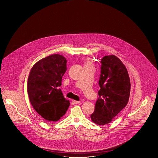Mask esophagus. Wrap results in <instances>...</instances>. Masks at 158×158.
Returning <instances> with one entry per match:
<instances>
[{"mask_svg": "<svg viewBox=\"0 0 158 158\" xmlns=\"http://www.w3.org/2000/svg\"><path fill=\"white\" fill-rule=\"evenodd\" d=\"M73 102L75 104L80 103V101H77V100H73Z\"/></svg>", "mask_w": 158, "mask_h": 158, "instance_id": "34e87169", "label": "esophagus"}]
</instances>
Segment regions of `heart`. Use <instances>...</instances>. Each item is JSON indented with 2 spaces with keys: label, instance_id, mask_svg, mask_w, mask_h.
I'll return each instance as SVG.
<instances>
[{
  "label": "heart",
  "instance_id": "1",
  "mask_svg": "<svg viewBox=\"0 0 158 158\" xmlns=\"http://www.w3.org/2000/svg\"><path fill=\"white\" fill-rule=\"evenodd\" d=\"M87 66H92L91 64V63L89 61H87V62L85 63V67H87Z\"/></svg>",
  "mask_w": 158,
  "mask_h": 158
}]
</instances>
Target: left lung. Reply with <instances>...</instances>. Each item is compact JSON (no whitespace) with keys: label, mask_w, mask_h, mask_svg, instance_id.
I'll return each instance as SVG.
<instances>
[{"label":"left lung","mask_w":158,"mask_h":158,"mask_svg":"<svg viewBox=\"0 0 158 158\" xmlns=\"http://www.w3.org/2000/svg\"><path fill=\"white\" fill-rule=\"evenodd\" d=\"M101 63L99 98L91 118L94 123L103 126L111 122L126 106L131 83L126 66L118 57L113 55L105 56Z\"/></svg>","instance_id":"obj_1"}]
</instances>
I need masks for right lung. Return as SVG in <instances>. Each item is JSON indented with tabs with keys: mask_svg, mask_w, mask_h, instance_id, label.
<instances>
[{
	"mask_svg": "<svg viewBox=\"0 0 158 158\" xmlns=\"http://www.w3.org/2000/svg\"><path fill=\"white\" fill-rule=\"evenodd\" d=\"M67 70V60L53 54L43 58L32 66L27 79V93L36 112L48 122H56L64 115L69 101L61 89L62 77Z\"/></svg>",
	"mask_w": 158,
	"mask_h": 158,
	"instance_id": "obj_1",
	"label": "right lung"
}]
</instances>
